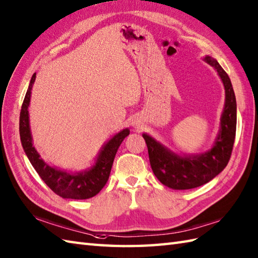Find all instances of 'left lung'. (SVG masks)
<instances>
[{"instance_id":"1","label":"left lung","mask_w":258,"mask_h":258,"mask_svg":"<svg viewBox=\"0 0 258 258\" xmlns=\"http://www.w3.org/2000/svg\"><path fill=\"white\" fill-rule=\"evenodd\" d=\"M205 61L217 70L225 89V104L221 116L220 133L213 147L205 154L179 156L147 134L149 163L158 180L168 188L185 190L200 187L222 171L229 163L236 133V100L229 76L220 63L210 56Z\"/></svg>"}]
</instances>
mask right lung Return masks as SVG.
Instances as JSON below:
<instances>
[{
	"label": "right lung",
	"mask_w": 258,
	"mask_h": 258,
	"mask_svg": "<svg viewBox=\"0 0 258 258\" xmlns=\"http://www.w3.org/2000/svg\"><path fill=\"white\" fill-rule=\"evenodd\" d=\"M36 79V74L33 75L24 98L22 110L20 114V136L22 146L31 164L37 171L39 177L56 195L64 199L83 200L98 195L104 187L110 177L113 160L117 149L130 134V130L125 128L114 135L102 148L95 164L88 170L70 173L64 170L51 167L40 158L39 154L33 146V139L31 128H29L28 105L31 101V91Z\"/></svg>",
	"instance_id": "1"
}]
</instances>
